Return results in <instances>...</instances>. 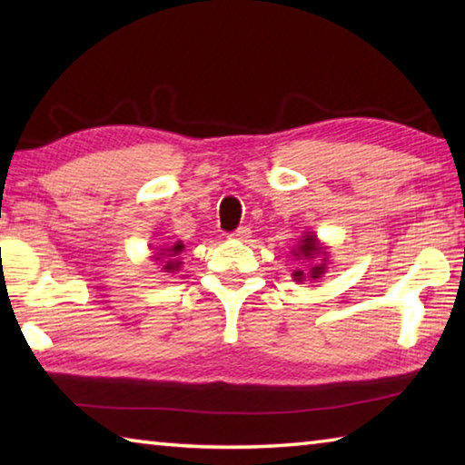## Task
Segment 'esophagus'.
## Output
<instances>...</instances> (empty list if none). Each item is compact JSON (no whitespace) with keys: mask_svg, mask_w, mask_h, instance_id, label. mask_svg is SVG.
Masks as SVG:
<instances>
[{"mask_svg":"<svg viewBox=\"0 0 465 465\" xmlns=\"http://www.w3.org/2000/svg\"><path fill=\"white\" fill-rule=\"evenodd\" d=\"M250 235H252V230H250V227H248V225H240L238 230H235V232L230 235V238H233V240H240V242H246V240L250 238Z\"/></svg>","mask_w":465,"mask_h":465,"instance_id":"34e87169","label":"esophagus"}]
</instances>
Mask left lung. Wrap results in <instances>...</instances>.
<instances>
[{"label":"left lung","instance_id":"left-lung-1","mask_svg":"<svg viewBox=\"0 0 465 465\" xmlns=\"http://www.w3.org/2000/svg\"><path fill=\"white\" fill-rule=\"evenodd\" d=\"M320 254H324V252H322V248H320V243H318V240H316V235L313 233H308L305 235V238L302 240V246H299V252L295 256H305V258H316V256H320ZM312 272V279H318L322 272H324V264H320V266H313V269L310 271ZM295 277L302 281V277H303V272L302 271H297L295 272Z\"/></svg>","mask_w":465,"mask_h":465}]
</instances>
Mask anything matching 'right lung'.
I'll return each instance as SVG.
<instances>
[{
    "label": "right lung",
    "mask_w": 465,
    "mask_h": 465,
    "mask_svg": "<svg viewBox=\"0 0 465 465\" xmlns=\"http://www.w3.org/2000/svg\"><path fill=\"white\" fill-rule=\"evenodd\" d=\"M178 252H183V243H174V246H172V248L162 250V254L160 255H162L163 258H166V256H176ZM157 261H162V259L157 256ZM166 269H174V264L168 262V264H166Z\"/></svg>",
    "instance_id": "add662e5"
}]
</instances>
